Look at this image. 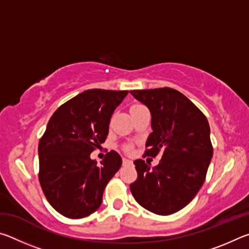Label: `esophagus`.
Here are the masks:
<instances>
[{"label":"esophagus","instance_id":"obj_1","mask_svg":"<svg viewBox=\"0 0 249 249\" xmlns=\"http://www.w3.org/2000/svg\"><path fill=\"white\" fill-rule=\"evenodd\" d=\"M123 165H125V166H129V165H133V161H132V160H129V159H126V158H123Z\"/></svg>","mask_w":249,"mask_h":249}]
</instances>
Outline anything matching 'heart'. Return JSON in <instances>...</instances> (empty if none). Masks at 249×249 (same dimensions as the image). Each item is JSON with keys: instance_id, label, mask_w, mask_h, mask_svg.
Segmentation results:
<instances>
[{"instance_id": "1", "label": "heart", "mask_w": 249, "mask_h": 249, "mask_svg": "<svg viewBox=\"0 0 249 249\" xmlns=\"http://www.w3.org/2000/svg\"><path fill=\"white\" fill-rule=\"evenodd\" d=\"M136 105H141V104H134V105H132V107H136ZM126 150H130V147H127V148H126Z\"/></svg>"}]
</instances>
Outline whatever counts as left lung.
Segmentation results:
<instances>
[{
	"instance_id": "1",
	"label": "left lung",
	"mask_w": 249,
	"mask_h": 249,
	"mask_svg": "<svg viewBox=\"0 0 249 249\" xmlns=\"http://www.w3.org/2000/svg\"><path fill=\"white\" fill-rule=\"evenodd\" d=\"M151 114V128L145 155L155 157L156 167L142 159L134 161L137 180L130 192L142 208L169 215L188 205L203 184L213 147L210 125L203 113L187 96L171 88L130 91Z\"/></svg>"
}]
</instances>
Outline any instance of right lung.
Segmentation results:
<instances>
[{
    "label": "right lung",
    "instance_id": "1",
    "mask_svg": "<svg viewBox=\"0 0 249 249\" xmlns=\"http://www.w3.org/2000/svg\"><path fill=\"white\" fill-rule=\"evenodd\" d=\"M127 93L87 90L50 117L38 145L39 182L50 205L64 216L81 218L95 212L121 168L122 158L114 150L100 166L90 154L107 140L113 112Z\"/></svg>",
    "mask_w": 249,
    "mask_h": 249
}]
</instances>
